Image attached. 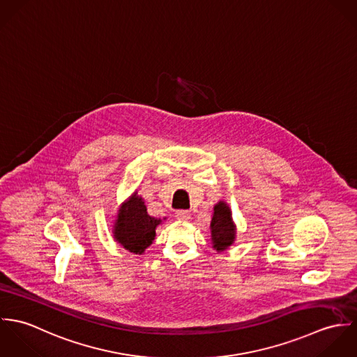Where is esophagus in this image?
<instances>
[{
	"mask_svg": "<svg viewBox=\"0 0 357 357\" xmlns=\"http://www.w3.org/2000/svg\"><path fill=\"white\" fill-rule=\"evenodd\" d=\"M190 217H191V213L188 210H177L176 211V218L177 220L185 221V220H190Z\"/></svg>",
	"mask_w": 357,
	"mask_h": 357,
	"instance_id": "34e87169",
	"label": "esophagus"
}]
</instances>
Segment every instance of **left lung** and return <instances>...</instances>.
Masks as SVG:
<instances>
[{
	"label": "left lung",
	"mask_w": 357,
	"mask_h": 357,
	"mask_svg": "<svg viewBox=\"0 0 357 357\" xmlns=\"http://www.w3.org/2000/svg\"><path fill=\"white\" fill-rule=\"evenodd\" d=\"M210 239L211 248L217 252L228 250L236 239V225L232 218L229 204L220 201L213 207V215L210 221Z\"/></svg>",
	"instance_id": "8db88e82"
}]
</instances>
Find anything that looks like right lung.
I'll return each instance as SVG.
<instances>
[{
  "instance_id": "obj_1",
  "label": "right lung",
  "mask_w": 357,
  "mask_h": 357,
  "mask_svg": "<svg viewBox=\"0 0 357 357\" xmlns=\"http://www.w3.org/2000/svg\"><path fill=\"white\" fill-rule=\"evenodd\" d=\"M165 220L150 215L144 199L135 191L118 207L112 225L114 241L133 255H143L155 239L156 227Z\"/></svg>"
}]
</instances>
